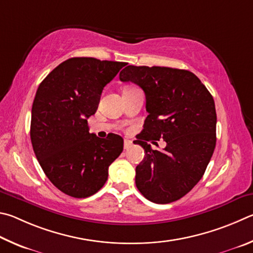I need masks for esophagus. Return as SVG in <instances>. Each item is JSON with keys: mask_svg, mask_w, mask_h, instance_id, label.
Wrapping results in <instances>:
<instances>
[{"mask_svg": "<svg viewBox=\"0 0 253 253\" xmlns=\"http://www.w3.org/2000/svg\"><path fill=\"white\" fill-rule=\"evenodd\" d=\"M132 145V141L126 139L124 140V150H129Z\"/></svg>", "mask_w": 253, "mask_h": 253, "instance_id": "obj_1", "label": "esophagus"}]
</instances>
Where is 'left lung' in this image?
<instances>
[{"label": "left lung", "mask_w": 253, "mask_h": 253, "mask_svg": "<svg viewBox=\"0 0 253 253\" xmlns=\"http://www.w3.org/2000/svg\"><path fill=\"white\" fill-rule=\"evenodd\" d=\"M122 82H133L145 94L149 115L134 142L145 157L135 169V184L144 198L166 205L184 197L209 165L215 148L214 100L205 84L188 70L127 65ZM163 138V152L150 140Z\"/></svg>", "instance_id": "8db88e82"}]
</instances>
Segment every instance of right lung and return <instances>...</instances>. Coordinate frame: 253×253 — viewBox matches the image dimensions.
<instances>
[{
	"instance_id": "1",
	"label": "right lung",
	"mask_w": 253,
	"mask_h": 253,
	"mask_svg": "<svg viewBox=\"0 0 253 253\" xmlns=\"http://www.w3.org/2000/svg\"><path fill=\"white\" fill-rule=\"evenodd\" d=\"M126 65L94 57H71L47 74L35 94L31 142L44 173L73 198L96 193L111 163L123 151V139L97 138L87 119L96 112L103 87Z\"/></svg>"
}]
</instances>
